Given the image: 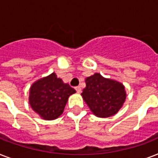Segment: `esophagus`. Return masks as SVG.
I'll return each instance as SVG.
<instances>
[{"label":"esophagus","mask_w":158,"mask_h":158,"mask_svg":"<svg viewBox=\"0 0 158 158\" xmlns=\"http://www.w3.org/2000/svg\"><path fill=\"white\" fill-rule=\"evenodd\" d=\"M74 89H75V90H76V91H77V93H80V92H81V88H80V87H79V86L75 87Z\"/></svg>","instance_id":"obj_1"}]
</instances>
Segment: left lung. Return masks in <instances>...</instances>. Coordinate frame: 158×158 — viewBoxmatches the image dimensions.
<instances>
[{
  "mask_svg": "<svg viewBox=\"0 0 158 158\" xmlns=\"http://www.w3.org/2000/svg\"><path fill=\"white\" fill-rule=\"evenodd\" d=\"M86 88L81 95L94 115L109 117L120 110L126 98L125 87L115 80L105 79L98 73L85 79Z\"/></svg>",
  "mask_w": 158,
  "mask_h": 158,
  "instance_id": "1",
  "label": "left lung"
}]
</instances>
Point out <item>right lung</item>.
<instances>
[{"mask_svg":"<svg viewBox=\"0 0 158 158\" xmlns=\"http://www.w3.org/2000/svg\"><path fill=\"white\" fill-rule=\"evenodd\" d=\"M75 90L52 73L32 85L29 104L33 110L45 120H55L64 111L68 98Z\"/></svg>","mask_w":158,"mask_h":158,"instance_id":"add662e5","label":"right lung"}]
</instances>
